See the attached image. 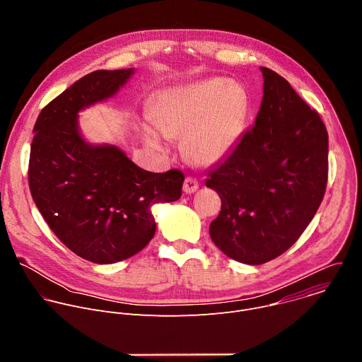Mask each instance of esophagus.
I'll list each match as a JSON object with an SVG mask.
<instances>
[{
	"label": "esophagus",
	"mask_w": 362,
	"mask_h": 362,
	"mask_svg": "<svg viewBox=\"0 0 362 362\" xmlns=\"http://www.w3.org/2000/svg\"><path fill=\"white\" fill-rule=\"evenodd\" d=\"M197 189H199V182H197V179H196V177H192V176H187V177L185 179V183H183V190H185V193L192 194V193H194Z\"/></svg>",
	"instance_id": "1"
}]
</instances>
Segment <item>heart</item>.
I'll use <instances>...</instances> for the list:
<instances>
[{
  "label": "heart",
  "instance_id": "b5f03b06",
  "mask_svg": "<svg viewBox=\"0 0 362 362\" xmlns=\"http://www.w3.org/2000/svg\"><path fill=\"white\" fill-rule=\"evenodd\" d=\"M247 113L249 97L242 86L208 78L160 93L151 120L169 139L183 136V151L192 162L209 166L235 148ZM153 127L150 120L141 123L143 139L154 148H163V136Z\"/></svg>",
  "mask_w": 362,
  "mask_h": 362
}]
</instances>
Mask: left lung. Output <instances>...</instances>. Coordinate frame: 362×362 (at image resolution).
<instances>
[{
    "label": "left lung",
    "instance_id": "left-lung-1",
    "mask_svg": "<svg viewBox=\"0 0 362 362\" xmlns=\"http://www.w3.org/2000/svg\"><path fill=\"white\" fill-rule=\"evenodd\" d=\"M261 71L264 97L255 126L206 179L222 199L211 238L247 265L272 261L298 240L328 179V133L320 115L282 76Z\"/></svg>",
    "mask_w": 362,
    "mask_h": 362
}]
</instances>
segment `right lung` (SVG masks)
<instances>
[{
    "label": "right lung",
    "instance_id": "add662e5",
    "mask_svg": "<svg viewBox=\"0 0 362 362\" xmlns=\"http://www.w3.org/2000/svg\"><path fill=\"white\" fill-rule=\"evenodd\" d=\"M134 69L97 70L41 110L30 151L34 203L56 236L86 261L109 265L132 257L154 236L151 206L182 196L185 176L151 173L109 143L87 141L78 113L115 97Z\"/></svg>",
    "mask_w": 362,
    "mask_h": 362
}]
</instances>
